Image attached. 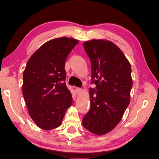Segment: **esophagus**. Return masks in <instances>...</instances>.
<instances>
[{
	"label": "esophagus",
	"instance_id": "obj_1",
	"mask_svg": "<svg viewBox=\"0 0 159 159\" xmlns=\"http://www.w3.org/2000/svg\"><path fill=\"white\" fill-rule=\"evenodd\" d=\"M82 91H83V89H81V88H75L76 93L78 94V95L81 94V93L82 92Z\"/></svg>",
	"mask_w": 159,
	"mask_h": 159
}]
</instances>
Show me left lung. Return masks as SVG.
<instances>
[{
  "label": "left lung",
  "mask_w": 159,
  "mask_h": 159,
  "mask_svg": "<svg viewBox=\"0 0 159 159\" xmlns=\"http://www.w3.org/2000/svg\"><path fill=\"white\" fill-rule=\"evenodd\" d=\"M91 63L90 109L83 126L97 135L110 132L117 125L130 103L133 86L131 67L123 52L112 42L91 40L84 43Z\"/></svg>",
  "instance_id": "8db88e82"
}]
</instances>
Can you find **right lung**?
<instances>
[{
  "instance_id": "add662e5",
  "label": "right lung",
  "mask_w": 159,
  "mask_h": 159,
  "mask_svg": "<svg viewBox=\"0 0 159 159\" xmlns=\"http://www.w3.org/2000/svg\"><path fill=\"white\" fill-rule=\"evenodd\" d=\"M78 43L67 37L48 41L27 62L23 73V96L30 117L42 129L60 126L73 102L64 82V67L67 57Z\"/></svg>"
}]
</instances>
